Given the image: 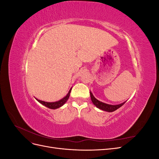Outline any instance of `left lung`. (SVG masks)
<instances>
[{
	"instance_id": "1",
	"label": "left lung",
	"mask_w": 159,
	"mask_h": 159,
	"mask_svg": "<svg viewBox=\"0 0 159 159\" xmlns=\"http://www.w3.org/2000/svg\"><path fill=\"white\" fill-rule=\"evenodd\" d=\"M90 97H91V101H92L93 103L95 105L96 107H97L98 108L102 109V110H103V111H108V112H113L114 111L117 110V109H119V107H121L123 105L125 104L124 102L123 103H121V104H119V105H109V104H107V103H104L102 102H100V101L98 100L97 99H96L94 96L93 95L92 93L90 91Z\"/></svg>"
}]
</instances>
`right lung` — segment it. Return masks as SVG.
Masks as SVG:
<instances>
[{
    "instance_id": "obj_1",
    "label": "right lung",
    "mask_w": 159,
    "mask_h": 159,
    "mask_svg": "<svg viewBox=\"0 0 159 159\" xmlns=\"http://www.w3.org/2000/svg\"><path fill=\"white\" fill-rule=\"evenodd\" d=\"M71 90V88L70 89L68 93L67 94L66 97H64V98H62L61 99L57 101V102H51V103L50 102H44V101H41L39 99H36V100L38 102H40L41 104H42L43 105H44V106L48 107L50 109H55L60 107L67 102V100L68 99V98L70 97Z\"/></svg>"
}]
</instances>
